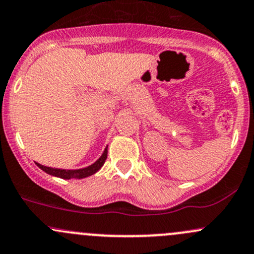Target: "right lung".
I'll list each match as a JSON object with an SVG mask.
<instances>
[{
	"label": "right lung",
	"instance_id": "add662e5",
	"mask_svg": "<svg viewBox=\"0 0 254 254\" xmlns=\"http://www.w3.org/2000/svg\"><path fill=\"white\" fill-rule=\"evenodd\" d=\"M106 158H108V146L104 150L103 155L98 159L94 164H91L90 166L84 167V169H78V170H64V169H55V167H49V166H44L41 164L36 163V165L40 167L43 171H45L46 174L51 175V176H56L60 177V179H64V180H69V179H84V177L91 176L95 172H98L99 170L101 169L105 163Z\"/></svg>",
	"mask_w": 254,
	"mask_h": 254
}]
</instances>
